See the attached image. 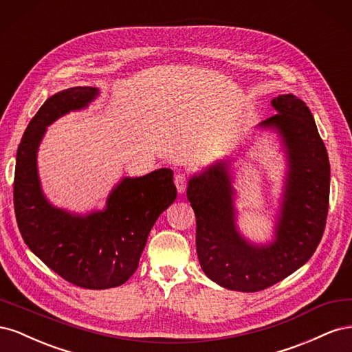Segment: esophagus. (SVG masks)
Listing matches in <instances>:
<instances>
[{
    "mask_svg": "<svg viewBox=\"0 0 352 352\" xmlns=\"http://www.w3.org/2000/svg\"><path fill=\"white\" fill-rule=\"evenodd\" d=\"M175 185H176V189L179 194H184L186 190V186H188V176L184 175V173H179L175 176Z\"/></svg>",
    "mask_w": 352,
    "mask_h": 352,
    "instance_id": "obj_1",
    "label": "esophagus"
}]
</instances>
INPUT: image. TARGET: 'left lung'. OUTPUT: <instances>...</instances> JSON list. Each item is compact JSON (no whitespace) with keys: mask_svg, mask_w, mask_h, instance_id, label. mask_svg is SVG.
Masks as SVG:
<instances>
[{"mask_svg":"<svg viewBox=\"0 0 352 352\" xmlns=\"http://www.w3.org/2000/svg\"><path fill=\"white\" fill-rule=\"evenodd\" d=\"M272 105L278 114L258 127L279 133L287 154V176L270 243H251L238 232L228 162L211 166L188 184L201 269L232 291L257 292L287 278L311 258L326 226L330 166L314 117L292 94L273 98Z\"/></svg>","mask_w":352,"mask_h":352,"instance_id":"8db88e82","label":"left lung"}]
</instances>
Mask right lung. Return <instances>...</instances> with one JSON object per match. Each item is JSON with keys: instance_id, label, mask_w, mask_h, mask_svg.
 Returning <instances> with one entry per match:
<instances>
[{"instance_id": "right-lung-1", "label": "right lung", "mask_w": 352, "mask_h": 352, "mask_svg": "<svg viewBox=\"0 0 352 352\" xmlns=\"http://www.w3.org/2000/svg\"><path fill=\"white\" fill-rule=\"evenodd\" d=\"M98 94V88L74 87L42 104L17 148L13 190L17 226L30 251L63 279L87 289H109L131 278L154 223L177 194L172 170L158 168L123 177L105 208L85 216L57 208L45 198L36 155L47 126L88 107Z\"/></svg>"}]
</instances>
